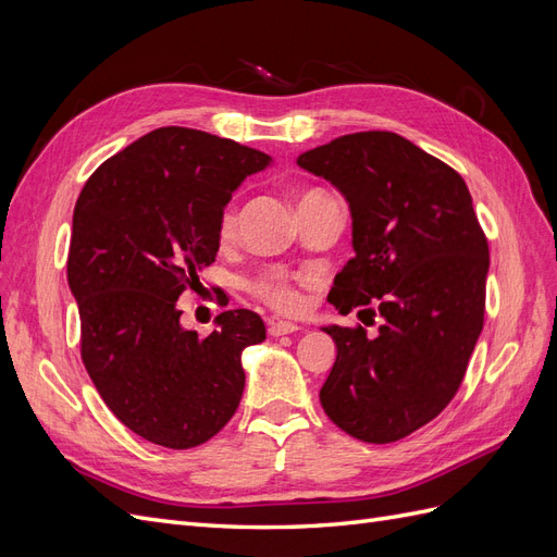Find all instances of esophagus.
<instances>
[{"label": "esophagus", "mask_w": 557, "mask_h": 557, "mask_svg": "<svg viewBox=\"0 0 557 557\" xmlns=\"http://www.w3.org/2000/svg\"><path fill=\"white\" fill-rule=\"evenodd\" d=\"M299 327L295 323H288V320H269L267 325V332L272 336H283V334H293L297 332Z\"/></svg>", "instance_id": "1"}]
</instances>
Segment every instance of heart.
<instances>
[{"instance_id":"b5f03b06","label":"heart","mask_w":557,"mask_h":557,"mask_svg":"<svg viewBox=\"0 0 557 557\" xmlns=\"http://www.w3.org/2000/svg\"><path fill=\"white\" fill-rule=\"evenodd\" d=\"M323 190H301L297 195V209L309 205V201L323 197ZM239 227V209L234 201L223 209L221 213V221H218V237L223 242H230L234 234H237ZM301 278L288 274V272H281V269H269V272L258 274L256 278L250 281V293L256 299H260L262 305H267L269 309L281 311V313H297L305 305V297H301Z\"/></svg>"}]
</instances>
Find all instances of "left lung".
<instances>
[{
  "instance_id": "obj_1",
  "label": "left lung",
  "mask_w": 557,
  "mask_h": 557,
  "mask_svg": "<svg viewBox=\"0 0 557 557\" xmlns=\"http://www.w3.org/2000/svg\"><path fill=\"white\" fill-rule=\"evenodd\" d=\"M297 164L334 183L352 213L356 258L327 299L342 313L376 301L383 315L376 339L362 325L325 327L336 360L320 404L360 442H399L465 379L485 315V232L462 176L395 132L344 134Z\"/></svg>"
}]
</instances>
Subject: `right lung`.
<instances>
[{
	"label": "right lung",
	"mask_w": 557,
	"mask_h": 557,
	"mask_svg": "<svg viewBox=\"0 0 557 557\" xmlns=\"http://www.w3.org/2000/svg\"><path fill=\"white\" fill-rule=\"evenodd\" d=\"M269 156L190 127H160L95 170L74 209L66 281L78 301L81 360L134 434L195 448L221 432L246 385L242 352L264 342L246 309L199 339L178 297L215 262L232 190ZM227 305V301H225Z\"/></svg>",
	"instance_id": "right-lung-1"
}]
</instances>
